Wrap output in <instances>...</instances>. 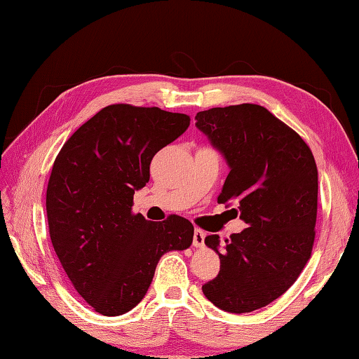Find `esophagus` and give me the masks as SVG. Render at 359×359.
Here are the masks:
<instances>
[{
  "label": "esophagus",
  "instance_id": "34e87169",
  "mask_svg": "<svg viewBox=\"0 0 359 359\" xmlns=\"http://www.w3.org/2000/svg\"><path fill=\"white\" fill-rule=\"evenodd\" d=\"M204 239H205V233L203 229L196 228L193 233V245L194 247H203L204 245Z\"/></svg>",
  "mask_w": 359,
  "mask_h": 359
}]
</instances>
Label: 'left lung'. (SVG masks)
I'll return each instance as SVG.
<instances>
[{
    "label": "left lung",
    "mask_w": 359,
    "mask_h": 359,
    "mask_svg": "<svg viewBox=\"0 0 359 359\" xmlns=\"http://www.w3.org/2000/svg\"><path fill=\"white\" fill-rule=\"evenodd\" d=\"M196 126L229 165L218 203L233 201L244 231L208 236L220 257L218 276L203 285L224 312L247 313L276 301L311 259L318 209V171L304 139L258 104L212 107Z\"/></svg>",
    "instance_id": "1"
}]
</instances>
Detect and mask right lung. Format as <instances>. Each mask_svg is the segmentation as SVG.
Returning a JSON list of instances; mask_svg holds the SVG:
<instances>
[{"label":"right lung","mask_w":359,"mask_h":359,"mask_svg":"<svg viewBox=\"0 0 359 359\" xmlns=\"http://www.w3.org/2000/svg\"><path fill=\"white\" fill-rule=\"evenodd\" d=\"M188 125L187 114L111 104L85 121L53 161L46 194L53 250L72 287L101 315L136 307L163 255L191 245L187 218L155 223L133 212L151 158Z\"/></svg>","instance_id":"obj_1"}]
</instances>
